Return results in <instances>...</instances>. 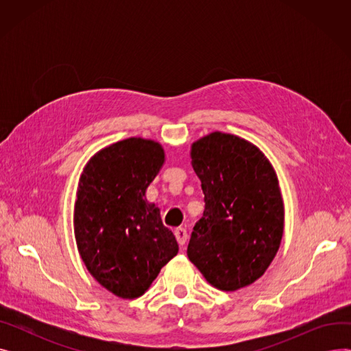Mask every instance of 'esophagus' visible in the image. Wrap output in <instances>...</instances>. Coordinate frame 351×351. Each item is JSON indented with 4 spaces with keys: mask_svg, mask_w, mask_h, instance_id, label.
<instances>
[{
    "mask_svg": "<svg viewBox=\"0 0 351 351\" xmlns=\"http://www.w3.org/2000/svg\"><path fill=\"white\" fill-rule=\"evenodd\" d=\"M175 236H176V241H178V243L180 246H183V245L186 243V241H188V232H186L185 228H178L175 230Z\"/></svg>",
    "mask_w": 351,
    "mask_h": 351,
    "instance_id": "34e87169",
    "label": "esophagus"
}]
</instances>
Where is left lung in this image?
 <instances>
[{"label": "left lung", "mask_w": 351, "mask_h": 351, "mask_svg": "<svg viewBox=\"0 0 351 351\" xmlns=\"http://www.w3.org/2000/svg\"><path fill=\"white\" fill-rule=\"evenodd\" d=\"M205 210L189 261L215 287L234 291L262 278L279 250L285 210L278 176L253 143L213 132L192 145Z\"/></svg>", "instance_id": "obj_1"}]
</instances>
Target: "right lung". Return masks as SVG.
<instances>
[{"instance_id":"right-lung-1","label":"right lung","mask_w":351,"mask_h":351,"mask_svg":"<svg viewBox=\"0 0 351 351\" xmlns=\"http://www.w3.org/2000/svg\"><path fill=\"white\" fill-rule=\"evenodd\" d=\"M163 160L158 142L128 138L90 158L80 179L78 252L95 280L122 299L142 296L179 250L159 208L145 197Z\"/></svg>"}]
</instances>
